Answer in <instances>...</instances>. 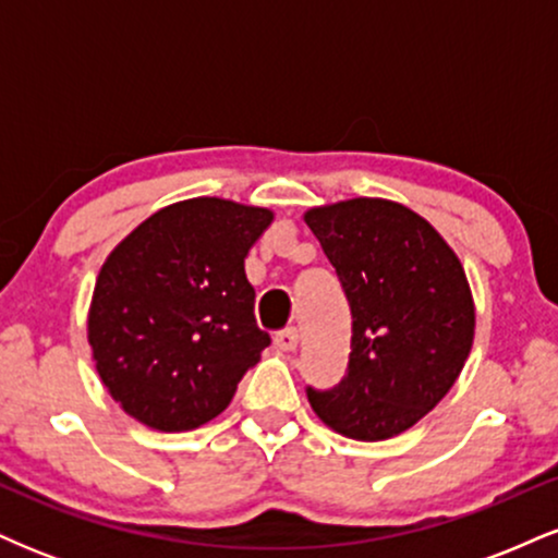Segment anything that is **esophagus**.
<instances>
[{
    "instance_id": "1",
    "label": "esophagus",
    "mask_w": 558,
    "mask_h": 558,
    "mask_svg": "<svg viewBox=\"0 0 558 558\" xmlns=\"http://www.w3.org/2000/svg\"><path fill=\"white\" fill-rule=\"evenodd\" d=\"M299 345V330L288 328V330H280L278 336H275V349L280 351H293Z\"/></svg>"
}]
</instances>
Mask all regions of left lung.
Listing matches in <instances>:
<instances>
[{
    "label": "left lung",
    "mask_w": 558,
    "mask_h": 558,
    "mask_svg": "<svg viewBox=\"0 0 558 558\" xmlns=\"http://www.w3.org/2000/svg\"><path fill=\"white\" fill-rule=\"evenodd\" d=\"M351 306L349 369L306 388L330 430L388 440L451 390L475 341V299L457 252L399 202L356 196L304 213Z\"/></svg>",
    "instance_id": "obj_1"
}]
</instances>
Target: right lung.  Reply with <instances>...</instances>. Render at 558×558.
<instances>
[{
	"label": "right lung",
	"instance_id": "1",
	"mask_svg": "<svg viewBox=\"0 0 558 558\" xmlns=\"http://www.w3.org/2000/svg\"><path fill=\"white\" fill-rule=\"evenodd\" d=\"M272 220L233 198H183L107 254L86 336L105 388L141 425L202 427L259 362L270 336L254 319L246 257Z\"/></svg>",
	"mask_w": 558,
	"mask_h": 558
}]
</instances>
